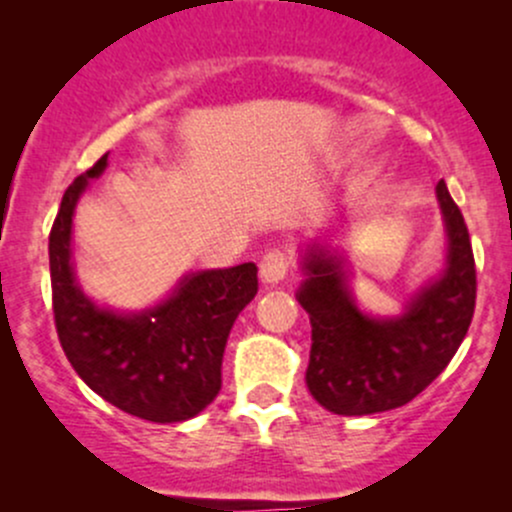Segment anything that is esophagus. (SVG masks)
Masks as SVG:
<instances>
[{
  "label": "esophagus",
  "mask_w": 512,
  "mask_h": 512,
  "mask_svg": "<svg viewBox=\"0 0 512 512\" xmlns=\"http://www.w3.org/2000/svg\"><path fill=\"white\" fill-rule=\"evenodd\" d=\"M289 267H292V257L285 250H270L260 260V277L265 285H277L287 277Z\"/></svg>",
  "instance_id": "1"
}]
</instances>
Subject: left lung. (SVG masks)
Masks as SVG:
<instances>
[{
	"instance_id": "left-lung-1",
	"label": "left lung",
	"mask_w": 512,
	"mask_h": 512,
	"mask_svg": "<svg viewBox=\"0 0 512 512\" xmlns=\"http://www.w3.org/2000/svg\"><path fill=\"white\" fill-rule=\"evenodd\" d=\"M446 225V265L396 317L356 307L347 260L329 245H309L297 299L312 324L307 386L327 411L366 416L416 399L461 347L476 309V262L466 220L438 180Z\"/></svg>"
}]
</instances>
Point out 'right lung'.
<instances>
[{"mask_svg":"<svg viewBox=\"0 0 512 512\" xmlns=\"http://www.w3.org/2000/svg\"><path fill=\"white\" fill-rule=\"evenodd\" d=\"M108 153L66 188L49 235L54 322L66 359L91 391L153 423L198 416L223 384V354L237 314L255 299L257 267L190 272L168 299L141 312L98 307L76 282L74 210Z\"/></svg>","mask_w":512,"mask_h":512,"instance_id":"right-lung-1","label":"right lung"}]
</instances>
